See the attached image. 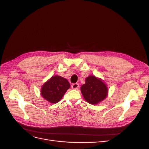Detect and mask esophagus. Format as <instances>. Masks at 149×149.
<instances>
[{"label":"esophagus","mask_w":149,"mask_h":149,"mask_svg":"<svg viewBox=\"0 0 149 149\" xmlns=\"http://www.w3.org/2000/svg\"><path fill=\"white\" fill-rule=\"evenodd\" d=\"M71 87H72V88L73 89H77L79 88V84H78V83H74V84H72L71 85Z\"/></svg>","instance_id":"obj_1"}]
</instances>
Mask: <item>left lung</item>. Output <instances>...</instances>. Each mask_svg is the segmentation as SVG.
I'll return each mask as SVG.
<instances>
[{"instance_id":"obj_1","label":"left lung","mask_w":149,"mask_h":149,"mask_svg":"<svg viewBox=\"0 0 149 149\" xmlns=\"http://www.w3.org/2000/svg\"><path fill=\"white\" fill-rule=\"evenodd\" d=\"M81 92L85 100L91 104H97L108 95L106 84L94 75H89L86 79L85 84L81 87Z\"/></svg>"}]
</instances>
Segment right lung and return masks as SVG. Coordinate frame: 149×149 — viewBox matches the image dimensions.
<instances>
[{"label":"right lung","instance_id":"add662e5","mask_svg":"<svg viewBox=\"0 0 149 149\" xmlns=\"http://www.w3.org/2000/svg\"><path fill=\"white\" fill-rule=\"evenodd\" d=\"M70 88L68 81L61 76H52L47 81L41 89V95L51 103H57Z\"/></svg>","mask_w":149,"mask_h":149}]
</instances>
